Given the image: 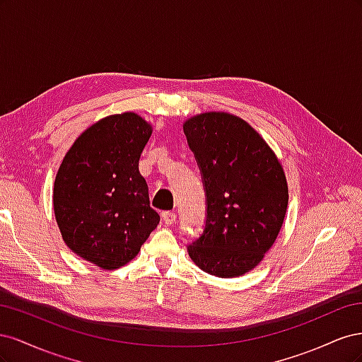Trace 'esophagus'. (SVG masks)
<instances>
[{"label": "esophagus", "mask_w": 362, "mask_h": 362, "mask_svg": "<svg viewBox=\"0 0 362 362\" xmlns=\"http://www.w3.org/2000/svg\"><path fill=\"white\" fill-rule=\"evenodd\" d=\"M163 221L166 225H173L175 222H177V213H173V211L163 213Z\"/></svg>", "instance_id": "esophagus-1"}]
</instances>
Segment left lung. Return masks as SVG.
Masks as SVG:
<instances>
[{"label":"left lung","mask_w":362,"mask_h":362,"mask_svg":"<svg viewBox=\"0 0 362 362\" xmlns=\"http://www.w3.org/2000/svg\"><path fill=\"white\" fill-rule=\"evenodd\" d=\"M182 129L206 192L205 229L189 255L213 276H243L281 231L288 205L286 172L275 151L240 116L205 112L185 119Z\"/></svg>","instance_id":"obj_1"}]
</instances>
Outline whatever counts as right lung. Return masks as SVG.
<instances>
[{"label":"right lung","instance_id":"obj_1","mask_svg":"<svg viewBox=\"0 0 362 362\" xmlns=\"http://www.w3.org/2000/svg\"><path fill=\"white\" fill-rule=\"evenodd\" d=\"M151 134L134 112L105 116L75 139L57 170L52 206L63 242L103 270L134 259L160 223L139 172Z\"/></svg>","mask_w":362,"mask_h":362}]
</instances>
